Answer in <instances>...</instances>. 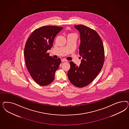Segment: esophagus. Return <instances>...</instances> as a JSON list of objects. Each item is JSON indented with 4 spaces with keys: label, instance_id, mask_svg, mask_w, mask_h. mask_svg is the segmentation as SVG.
Here are the masks:
<instances>
[{
    "label": "esophagus",
    "instance_id": "obj_1",
    "mask_svg": "<svg viewBox=\"0 0 129 129\" xmlns=\"http://www.w3.org/2000/svg\"><path fill=\"white\" fill-rule=\"evenodd\" d=\"M61 61H62V62H65V61H66V62H68V60H67V59H61Z\"/></svg>",
    "mask_w": 129,
    "mask_h": 129
}]
</instances>
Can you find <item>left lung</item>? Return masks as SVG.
<instances>
[{
  "label": "left lung",
  "mask_w": 129,
  "mask_h": 129,
  "mask_svg": "<svg viewBox=\"0 0 129 129\" xmlns=\"http://www.w3.org/2000/svg\"><path fill=\"white\" fill-rule=\"evenodd\" d=\"M74 26L80 34L79 54L82 59L79 66L70 61L68 77L74 86L83 87L93 81L101 71L105 50L101 38L95 30L82 24Z\"/></svg>",
  "instance_id": "obj_1"
}]
</instances>
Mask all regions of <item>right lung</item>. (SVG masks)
Instances as JSON below:
<instances>
[{"mask_svg":"<svg viewBox=\"0 0 129 129\" xmlns=\"http://www.w3.org/2000/svg\"><path fill=\"white\" fill-rule=\"evenodd\" d=\"M62 27L47 25L35 29L26 41L24 56L32 78L40 86H47L54 79L55 72L61 63L47 52L52 47L55 36Z\"/></svg>","mask_w":129,"mask_h":129,"instance_id":"add662e5","label":"right lung"}]
</instances>
